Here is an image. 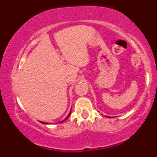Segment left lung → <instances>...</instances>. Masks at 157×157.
Listing matches in <instances>:
<instances>
[{"mask_svg":"<svg viewBox=\"0 0 157 157\" xmlns=\"http://www.w3.org/2000/svg\"><path fill=\"white\" fill-rule=\"evenodd\" d=\"M106 117H108V118H110V117H108V116H106Z\"/></svg>","mask_w":157,"mask_h":157,"instance_id":"obj_1","label":"left lung"}]
</instances>
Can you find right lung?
Here are the masks:
<instances>
[{"label": "right lung", "instance_id": "add662e5", "mask_svg": "<svg viewBox=\"0 0 157 157\" xmlns=\"http://www.w3.org/2000/svg\"><path fill=\"white\" fill-rule=\"evenodd\" d=\"M70 114H71V111H70V112H69V113H68V116H67V117H66V118H65V119H64V120H62V121L59 122V123H62V122H63L64 121H66V120H67V119L68 118V117H69V116H70ZM40 122H41V123H43V124H48V123H47V122H41V121H40ZM57 123H58V122H57Z\"/></svg>", "mask_w": 157, "mask_h": 157}]
</instances>
